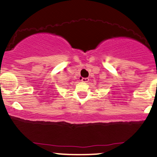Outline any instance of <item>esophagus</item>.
<instances>
[{"label": "esophagus", "instance_id": "esophagus-1", "mask_svg": "<svg viewBox=\"0 0 157 157\" xmlns=\"http://www.w3.org/2000/svg\"><path fill=\"white\" fill-rule=\"evenodd\" d=\"M81 81H82V82H85V83H86V82H88V81H89V78H82Z\"/></svg>", "mask_w": 157, "mask_h": 157}]
</instances>
